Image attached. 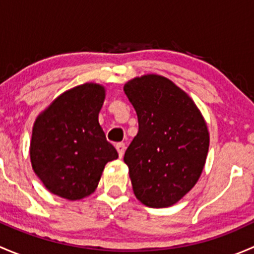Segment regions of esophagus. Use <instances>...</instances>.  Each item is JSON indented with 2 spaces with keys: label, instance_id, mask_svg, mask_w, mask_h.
I'll list each match as a JSON object with an SVG mask.
<instances>
[{
  "label": "esophagus",
  "instance_id": "34e87169",
  "mask_svg": "<svg viewBox=\"0 0 254 254\" xmlns=\"http://www.w3.org/2000/svg\"><path fill=\"white\" fill-rule=\"evenodd\" d=\"M115 147H117L118 153H119V157H123V155H124V152H125V143L124 142H118Z\"/></svg>",
  "mask_w": 254,
  "mask_h": 254
}]
</instances>
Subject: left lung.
I'll return each instance as SVG.
<instances>
[{"label": "left lung", "instance_id": "obj_1", "mask_svg": "<svg viewBox=\"0 0 254 254\" xmlns=\"http://www.w3.org/2000/svg\"><path fill=\"white\" fill-rule=\"evenodd\" d=\"M139 131L124 155L132 190L150 207H167L198 182L209 150L203 115L172 81L147 75L127 82Z\"/></svg>", "mask_w": 254, "mask_h": 254}]
</instances>
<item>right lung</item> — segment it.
Here are the masks:
<instances>
[{"instance_id": "right-lung-1", "label": "right lung", "mask_w": 254, "mask_h": 254, "mask_svg": "<svg viewBox=\"0 0 254 254\" xmlns=\"http://www.w3.org/2000/svg\"><path fill=\"white\" fill-rule=\"evenodd\" d=\"M104 88L86 83L65 92L37 118L30 161L53 194L77 200L94 191L104 166L118 152L98 123Z\"/></svg>"}]
</instances>
